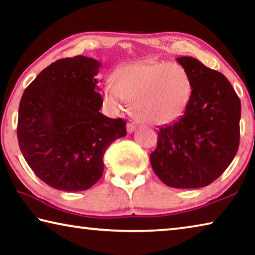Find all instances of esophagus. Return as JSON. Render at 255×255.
Masks as SVG:
<instances>
[{"label": "esophagus", "mask_w": 255, "mask_h": 255, "mask_svg": "<svg viewBox=\"0 0 255 255\" xmlns=\"http://www.w3.org/2000/svg\"><path fill=\"white\" fill-rule=\"evenodd\" d=\"M135 130H136V125L133 124V123H128L127 124V131L129 133H131V132H133Z\"/></svg>", "instance_id": "1"}]
</instances>
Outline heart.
<instances>
[{"label":"heart","mask_w":255,"mask_h":255,"mask_svg":"<svg viewBox=\"0 0 255 255\" xmlns=\"http://www.w3.org/2000/svg\"><path fill=\"white\" fill-rule=\"evenodd\" d=\"M191 97V80L178 64H128L115 72L112 83L103 86L108 108L117 112L125 101L130 102L133 116L154 126H166L182 118Z\"/></svg>","instance_id":"obj_1"}]
</instances>
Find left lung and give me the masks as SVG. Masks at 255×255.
Returning a JSON list of instances; mask_svg holds the SVG:
<instances>
[{"instance_id":"1","label":"left lung","mask_w":255,"mask_h":255,"mask_svg":"<svg viewBox=\"0 0 255 255\" xmlns=\"http://www.w3.org/2000/svg\"><path fill=\"white\" fill-rule=\"evenodd\" d=\"M190 76L192 97L182 118L159 127L152 167L172 188H202L221 176L240 144L241 101L222 73L199 60L176 58Z\"/></svg>"}]
</instances>
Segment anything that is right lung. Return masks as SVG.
<instances>
[{
    "instance_id": "obj_1",
    "label": "right lung",
    "mask_w": 255,
    "mask_h": 255,
    "mask_svg": "<svg viewBox=\"0 0 255 255\" xmlns=\"http://www.w3.org/2000/svg\"><path fill=\"white\" fill-rule=\"evenodd\" d=\"M101 63L75 56L50 64L21 98L18 140L38 178L60 191L91 188L103 173L109 145L126 136V122L100 112Z\"/></svg>"
}]
</instances>
